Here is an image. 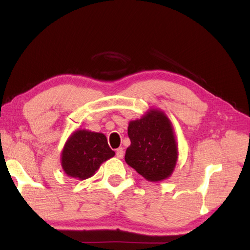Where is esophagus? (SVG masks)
Segmentation results:
<instances>
[{"instance_id":"obj_1","label":"esophagus","mask_w":250,"mask_h":250,"mask_svg":"<svg viewBox=\"0 0 250 250\" xmlns=\"http://www.w3.org/2000/svg\"><path fill=\"white\" fill-rule=\"evenodd\" d=\"M124 155H125L124 148H122V147H120V148H118V149H116V157H117V158H119V159H121L122 157H124Z\"/></svg>"}]
</instances>
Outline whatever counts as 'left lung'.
<instances>
[{
	"mask_svg": "<svg viewBox=\"0 0 250 250\" xmlns=\"http://www.w3.org/2000/svg\"><path fill=\"white\" fill-rule=\"evenodd\" d=\"M131 145L125 151V162L143 177L159 182L172 174L177 160V146L167 117L151 110L128 128Z\"/></svg>",
	"mask_w": 250,
	"mask_h": 250,
	"instance_id": "left-lung-1",
	"label": "left lung"
}]
</instances>
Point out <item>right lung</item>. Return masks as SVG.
Masks as SVG:
<instances>
[{
	"label": "right lung",
	"mask_w": 250,
	"mask_h": 250,
	"mask_svg": "<svg viewBox=\"0 0 250 250\" xmlns=\"http://www.w3.org/2000/svg\"><path fill=\"white\" fill-rule=\"evenodd\" d=\"M107 139L102 133L86 130L76 131L64 146L62 167L68 176L77 179L91 177L101 163L114 157Z\"/></svg>",
	"instance_id": "right-lung-1"
}]
</instances>
